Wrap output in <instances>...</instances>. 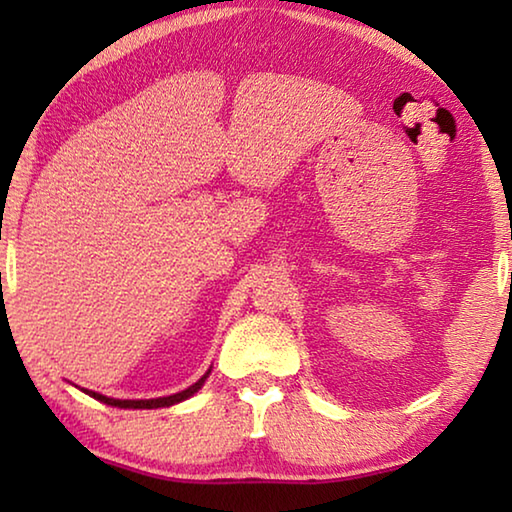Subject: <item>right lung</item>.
<instances>
[{"mask_svg": "<svg viewBox=\"0 0 512 512\" xmlns=\"http://www.w3.org/2000/svg\"><path fill=\"white\" fill-rule=\"evenodd\" d=\"M207 375H210V370L205 372V375L196 381L194 386H189L187 391L183 393H176V395H169V397H158V400H112V397H106V395H99L94 391H85L90 397H94V400H99L103 404H110V406H119V409H160V406H171V404H178L187 400V397H192L198 388L203 386V381L207 379Z\"/></svg>", "mask_w": 512, "mask_h": 512, "instance_id": "1", "label": "right lung"}]
</instances>
